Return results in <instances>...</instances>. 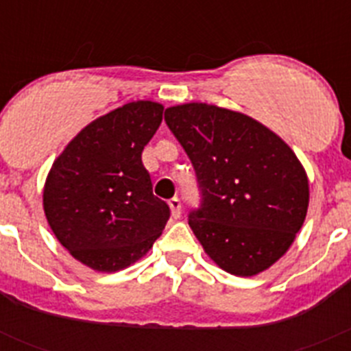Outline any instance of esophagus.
<instances>
[{
    "instance_id": "obj_1",
    "label": "esophagus",
    "mask_w": 351,
    "mask_h": 351,
    "mask_svg": "<svg viewBox=\"0 0 351 351\" xmlns=\"http://www.w3.org/2000/svg\"><path fill=\"white\" fill-rule=\"evenodd\" d=\"M169 206H170V213H172V218L173 219H179L181 218V200H179L178 197L172 198V200H169Z\"/></svg>"
}]
</instances>
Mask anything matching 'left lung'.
<instances>
[{
    "instance_id": "obj_1",
    "label": "left lung",
    "mask_w": 351,
    "mask_h": 351,
    "mask_svg": "<svg viewBox=\"0 0 351 351\" xmlns=\"http://www.w3.org/2000/svg\"><path fill=\"white\" fill-rule=\"evenodd\" d=\"M191 160L200 207L191 230L223 271L255 276L291 246L309 204L306 170L274 132L246 114L207 104L165 110Z\"/></svg>"
}]
</instances>
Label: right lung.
Masks as SVG:
<instances>
[{
    "mask_svg": "<svg viewBox=\"0 0 351 351\" xmlns=\"http://www.w3.org/2000/svg\"><path fill=\"white\" fill-rule=\"evenodd\" d=\"M161 119L156 101L123 105L80 130L52 163L43 188L47 221L70 255L95 271L137 262L169 221L142 163Z\"/></svg>",
    "mask_w": 351,
    "mask_h": 351,
    "instance_id": "obj_1",
    "label": "right lung"
}]
</instances>
